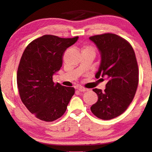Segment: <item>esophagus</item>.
Instances as JSON below:
<instances>
[{"instance_id":"34e87169","label":"esophagus","mask_w":152,"mask_h":152,"mask_svg":"<svg viewBox=\"0 0 152 152\" xmlns=\"http://www.w3.org/2000/svg\"><path fill=\"white\" fill-rule=\"evenodd\" d=\"M77 89H78V91H80V92H85V91H88L87 88H84V87H82V86H80V87H78Z\"/></svg>"}]
</instances>
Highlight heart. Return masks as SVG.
<instances>
[{"mask_svg":"<svg viewBox=\"0 0 152 152\" xmlns=\"http://www.w3.org/2000/svg\"><path fill=\"white\" fill-rule=\"evenodd\" d=\"M82 52H86V53H95V49L93 46L91 45H86L84 46L83 49H82Z\"/></svg>","mask_w":152,"mask_h":152,"instance_id":"1","label":"heart"}]
</instances>
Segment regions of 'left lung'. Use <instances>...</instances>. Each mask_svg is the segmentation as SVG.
I'll return each mask as SVG.
<instances>
[{
  "label": "left lung",
  "instance_id": "1",
  "mask_svg": "<svg viewBox=\"0 0 152 152\" xmlns=\"http://www.w3.org/2000/svg\"><path fill=\"white\" fill-rule=\"evenodd\" d=\"M102 55L95 77L106 76L104 91L93 88L98 95L91 107L93 114L102 120H111L127 110L135 95L139 84V68L131 45L120 36L105 33L89 37Z\"/></svg>",
  "mask_w": 152,
  "mask_h": 152
}]
</instances>
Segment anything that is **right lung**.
Instances as JSON below:
<instances>
[{"mask_svg":"<svg viewBox=\"0 0 152 152\" xmlns=\"http://www.w3.org/2000/svg\"><path fill=\"white\" fill-rule=\"evenodd\" d=\"M78 37L44 35L31 42L21 57L17 84L21 102L38 119L53 122L66 112L74 87L55 83L53 75L62 66V57Z\"/></svg>","mask_w":152,"mask_h":152,"instance_id":"obj_1","label":"right lung"}]
</instances>
